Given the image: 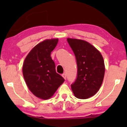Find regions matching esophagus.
Listing matches in <instances>:
<instances>
[{
	"instance_id": "1",
	"label": "esophagus",
	"mask_w": 127,
	"mask_h": 127,
	"mask_svg": "<svg viewBox=\"0 0 127 127\" xmlns=\"http://www.w3.org/2000/svg\"><path fill=\"white\" fill-rule=\"evenodd\" d=\"M62 77H63L64 79H66V74H65V73H63V74L62 75Z\"/></svg>"
}]
</instances>
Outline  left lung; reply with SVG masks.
Instances as JSON below:
<instances>
[{
	"mask_svg": "<svg viewBox=\"0 0 127 127\" xmlns=\"http://www.w3.org/2000/svg\"><path fill=\"white\" fill-rule=\"evenodd\" d=\"M76 58L77 77L71 85L77 98L86 99L99 90L105 74V64L102 55L97 49L86 41L67 38Z\"/></svg>",
	"mask_w": 127,
	"mask_h": 127,
	"instance_id": "obj_1",
	"label": "left lung"
}]
</instances>
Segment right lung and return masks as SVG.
<instances>
[{"instance_id": "1", "label": "right lung", "mask_w": 127, "mask_h": 127, "mask_svg": "<svg viewBox=\"0 0 127 127\" xmlns=\"http://www.w3.org/2000/svg\"><path fill=\"white\" fill-rule=\"evenodd\" d=\"M58 42V38L40 42L30 51L23 64V75L27 86L34 95L41 99L52 97L64 81L56 72L55 63L50 57Z\"/></svg>"}]
</instances>
